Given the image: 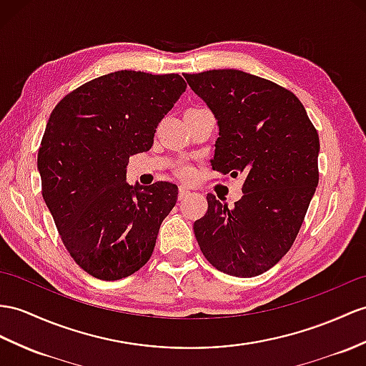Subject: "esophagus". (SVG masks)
Instances as JSON below:
<instances>
[{
  "instance_id": "34e87169",
  "label": "esophagus",
  "mask_w": 366,
  "mask_h": 366,
  "mask_svg": "<svg viewBox=\"0 0 366 366\" xmlns=\"http://www.w3.org/2000/svg\"><path fill=\"white\" fill-rule=\"evenodd\" d=\"M188 195H189V191L183 188V186H180V189H178V200H183V199L188 197Z\"/></svg>"
}]
</instances>
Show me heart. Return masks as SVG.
<instances>
[{
  "instance_id": "1",
  "label": "heart",
  "mask_w": 366,
  "mask_h": 366,
  "mask_svg": "<svg viewBox=\"0 0 366 366\" xmlns=\"http://www.w3.org/2000/svg\"><path fill=\"white\" fill-rule=\"evenodd\" d=\"M178 175H180L182 178H191L192 175V169L188 166V164H182L180 167H178Z\"/></svg>"
}]
</instances>
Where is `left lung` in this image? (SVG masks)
I'll list each match as a JSON object with an SVG mask.
<instances>
[{
    "mask_svg": "<svg viewBox=\"0 0 366 366\" xmlns=\"http://www.w3.org/2000/svg\"><path fill=\"white\" fill-rule=\"evenodd\" d=\"M219 126L211 166L245 175L234 208L207 195L194 222L203 256L217 270L252 278L293 245L318 184V133L292 92L239 69L183 74Z\"/></svg>",
    "mask_w": 366,
    "mask_h": 366,
    "instance_id": "1",
    "label": "left lung"
}]
</instances>
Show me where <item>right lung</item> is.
Wrapping results in <instances>:
<instances>
[{"label": "right lung", "mask_w": 366, "mask_h": 366, "mask_svg": "<svg viewBox=\"0 0 366 366\" xmlns=\"http://www.w3.org/2000/svg\"><path fill=\"white\" fill-rule=\"evenodd\" d=\"M184 90L178 74L114 71L76 88L49 116L37 158L43 200L71 257L97 280L138 272L175 207V184L130 186L126 167L152 147Z\"/></svg>", "instance_id": "1"}]
</instances>
